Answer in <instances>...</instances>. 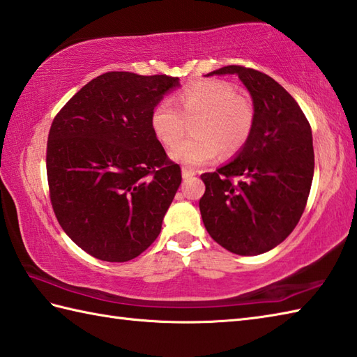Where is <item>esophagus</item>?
Here are the masks:
<instances>
[{"label": "esophagus", "mask_w": 357, "mask_h": 357, "mask_svg": "<svg viewBox=\"0 0 357 357\" xmlns=\"http://www.w3.org/2000/svg\"><path fill=\"white\" fill-rule=\"evenodd\" d=\"M195 174H197V171L192 168H188V166H185V168L181 169V176H183V178H191L195 176Z\"/></svg>", "instance_id": "obj_1"}]
</instances>
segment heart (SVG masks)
Segmentation results:
<instances>
[{
  "instance_id": "obj_1",
  "label": "heart",
  "mask_w": 357,
  "mask_h": 357,
  "mask_svg": "<svg viewBox=\"0 0 357 357\" xmlns=\"http://www.w3.org/2000/svg\"><path fill=\"white\" fill-rule=\"evenodd\" d=\"M163 98L152 109L151 128L163 144L176 143L183 136L188 119L199 118L198 135L176 144L171 157L186 166H202L220 155H232L248 143L256 125L252 101L236 92L223 79L208 78L186 86L176 98Z\"/></svg>"
}]
</instances>
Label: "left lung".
Masks as SVG:
<instances>
[{"instance_id":"obj_1","label":"left lung","mask_w":357,"mask_h":357,"mask_svg":"<svg viewBox=\"0 0 357 357\" xmlns=\"http://www.w3.org/2000/svg\"><path fill=\"white\" fill-rule=\"evenodd\" d=\"M236 74L256 107L248 143L232 162L202 174L199 202L205 228L238 256H257L285 240L307 206L314 174L311 126L297 101L256 69L225 66L209 75Z\"/></svg>"}]
</instances>
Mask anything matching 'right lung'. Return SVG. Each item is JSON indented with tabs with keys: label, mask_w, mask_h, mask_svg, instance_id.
<instances>
[{
	"label": "right lung",
	"mask_w": 357,
	"mask_h": 357,
	"mask_svg": "<svg viewBox=\"0 0 357 357\" xmlns=\"http://www.w3.org/2000/svg\"><path fill=\"white\" fill-rule=\"evenodd\" d=\"M177 77L106 72L55 115L46 169L58 223L105 261L148 250L181 183V171L151 128L152 109Z\"/></svg>",
	"instance_id": "right-lung-1"
}]
</instances>
